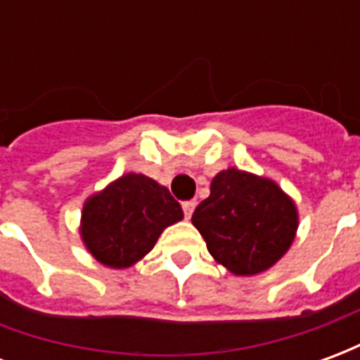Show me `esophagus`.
<instances>
[{
    "label": "esophagus",
    "instance_id": "34e87169",
    "mask_svg": "<svg viewBox=\"0 0 360 360\" xmlns=\"http://www.w3.org/2000/svg\"><path fill=\"white\" fill-rule=\"evenodd\" d=\"M181 206H183V212H185V218H191V216H193V212H195V206H196V202L195 200H185V202L181 204Z\"/></svg>",
    "mask_w": 360,
    "mask_h": 360
}]
</instances>
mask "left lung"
Segmentation results:
<instances>
[{"mask_svg":"<svg viewBox=\"0 0 360 360\" xmlns=\"http://www.w3.org/2000/svg\"><path fill=\"white\" fill-rule=\"evenodd\" d=\"M193 226L218 264L235 276H257L289 250L299 214L276 181L229 167L212 179Z\"/></svg>","mask_w":360,"mask_h":360,"instance_id":"left-lung-1","label":"left lung"}]
</instances>
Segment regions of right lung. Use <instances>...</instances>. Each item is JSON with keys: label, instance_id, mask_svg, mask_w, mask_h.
<instances>
[{"label": "right lung", "instance_id": "add662e5", "mask_svg": "<svg viewBox=\"0 0 360 360\" xmlns=\"http://www.w3.org/2000/svg\"><path fill=\"white\" fill-rule=\"evenodd\" d=\"M181 219V204L167 188L142 173H125L84 202L81 237L98 262L129 268Z\"/></svg>", "mask_w": 360, "mask_h": 360}]
</instances>
